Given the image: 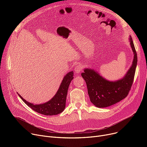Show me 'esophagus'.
<instances>
[{
  "label": "esophagus",
  "mask_w": 147,
  "mask_h": 147,
  "mask_svg": "<svg viewBox=\"0 0 147 147\" xmlns=\"http://www.w3.org/2000/svg\"><path fill=\"white\" fill-rule=\"evenodd\" d=\"M75 70V72L77 73V74H79L81 70V66L80 65H77L74 69Z\"/></svg>",
  "instance_id": "1"
}]
</instances>
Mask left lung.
I'll return each mask as SVG.
<instances>
[{
  "instance_id": "left-lung-1",
  "label": "left lung",
  "mask_w": 147,
  "mask_h": 147,
  "mask_svg": "<svg viewBox=\"0 0 147 147\" xmlns=\"http://www.w3.org/2000/svg\"><path fill=\"white\" fill-rule=\"evenodd\" d=\"M130 47L134 54L132 65L124 76L115 81H109L95 70L86 68L81 76L86 82L91 102L97 108H106L126 97L133 84L137 63V56L131 36Z\"/></svg>"
}]
</instances>
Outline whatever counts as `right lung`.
Here are the masks:
<instances>
[{
  "label": "right lung",
  "instance_id": "1",
  "mask_svg": "<svg viewBox=\"0 0 147 147\" xmlns=\"http://www.w3.org/2000/svg\"><path fill=\"white\" fill-rule=\"evenodd\" d=\"M73 74V71L66 74L63 79L55 96L47 102L39 105H34L27 102L20 94H18V95L30 108L39 113L47 116L59 114L63 111L65 108L67 91L70 84L74 78Z\"/></svg>",
  "mask_w": 147,
  "mask_h": 147
}]
</instances>
